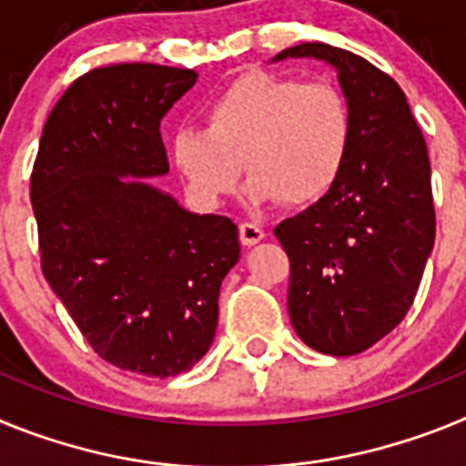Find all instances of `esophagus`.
Listing matches in <instances>:
<instances>
[{"instance_id":"obj_1","label":"esophagus","mask_w":466,"mask_h":466,"mask_svg":"<svg viewBox=\"0 0 466 466\" xmlns=\"http://www.w3.org/2000/svg\"><path fill=\"white\" fill-rule=\"evenodd\" d=\"M238 230H240L242 245H247V247L257 245V242H261L263 236H266L261 226L252 224V221H242V224L238 226Z\"/></svg>"}]
</instances>
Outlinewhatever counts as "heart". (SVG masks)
<instances>
[{"instance_id": "obj_1", "label": "heart", "mask_w": 466, "mask_h": 466, "mask_svg": "<svg viewBox=\"0 0 466 466\" xmlns=\"http://www.w3.org/2000/svg\"><path fill=\"white\" fill-rule=\"evenodd\" d=\"M352 114L336 86L270 72L245 74L205 109V130H179L172 160L200 208H219L245 166L254 205L322 200L348 163Z\"/></svg>"}]
</instances>
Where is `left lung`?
<instances>
[{"label": "left lung", "instance_id": "8db88e82", "mask_svg": "<svg viewBox=\"0 0 466 466\" xmlns=\"http://www.w3.org/2000/svg\"><path fill=\"white\" fill-rule=\"evenodd\" d=\"M284 57L331 65L352 114L339 184L275 228L291 266L287 308L308 348L360 355L413 306L434 247L427 144L403 90L369 60L319 41L284 48L273 63Z\"/></svg>", "mask_w": 466, "mask_h": 466}]
</instances>
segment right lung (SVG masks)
Masks as SVG:
<instances>
[{"instance_id": "1", "label": "right lung", "mask_w": 466, "mask_h": 466, "mask_svg": "<svg viewBox=\"0 0 466 466\" xmlns=\"http://www.w3.org/2000/svg\"><path fill=\"white\" fill-rule=\"evenodd\" d=\"M193 69L97 67L44 126L30 182L41 270L90 348L123 371L179 376L209 350L238 226L193 214L147 177L167 175L160 121Z\"/></svg>"}]
</instances>
